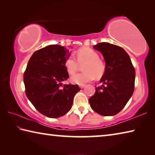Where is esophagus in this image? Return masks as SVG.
<instances>
[{
	"instance_id": "esophagus-1",
	"label": "esophagus",
	"mask_w": 155,
	"mask_h": 155,
	"mask_svg": "<svg viewBox=\"0 0 155 155\" xmlns=\"http://www.w3.org/2000/svg\"><path fill=\"white\" fill-rule=\"evenodd\" d=\"M79 87H80L81 89L83 88L84 87H85V84H83V85H79Z\"/></svg>"
}]
</instances>
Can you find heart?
I'll return each mask as SVG.
<instances>
[{
    "instance_id": "obj_1",
    "label": "heart",
    "mask_w": 155,
    "mask_h": 155,
    "mask_svg": "<svg viewBox=\"0 0 155 155\" xmlns=\"http://www.w3.org/2000/svg\"><path fill=\"white\" fill-rule=\"evenodd\" d=\"M76 57H69L65 59V67L70 74H74L77 72L80 65H83L85 72L72 76V83L78 85H83L92 81L94 78H101L106 70V65L103 60L99 58V54L93 49L87 47L78 49Z\"/></svg>"
}]
</instances>
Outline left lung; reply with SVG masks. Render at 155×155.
<instances>
[{"label":"left lung","instance_id":"8db88e82","mask_svg":"<svg viewBox=\"0 0 155 155\" xmlns=\"http://www.w3.org/2000/svg\"><path fill=\"white\" fill-rule=\"evenodd\" d=\"M94 48L101 52L106 63V70L89 99L94 111L104 116L114 115L128 103L135 89V70L130 57L122 47L107 42L99 43Z\"/></svg>","mask_w":155,"mask_h":155}]
</instances>
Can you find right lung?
<instances>
[{
  "mask_svg": "<svg viewBox=\"0 0 155 155\" xmlns=\"http://www.w3.org/2000/svg\"><path fill=\"white\" fill-rule=\"evenodd\" d=\"M65 46L49 45L36 51L24 72L25 94L38 111L46 116L57 118L70 111L78 85L65 84L69 78L65 61L69 57Z\"/></svg>",
  "mask_w": 155,
  "mask_h": 155,
  "instance_id": "add662e5",
  "label": "right lung"
}]
</instances>
